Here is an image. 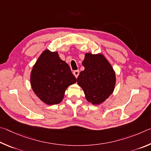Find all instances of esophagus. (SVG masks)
I'll return each mask as SVG.
<instances>
[{
  "label": "esophagus",
  "instance_id": "34e87169",
  "mask_svg": "<svg viewBox=\"0 0 151 151\" xmlns=\"http://www.w3.org/2000/svg\"><path fill=\"white\" fill-rule=\"evenodd\" d=\"M79 74H80V71L79 70H75L73 71V75L75 76V77L77 78L78 77Z\"/></svg>",
  "mask_w": 151,
  "mask_h": 151
}]
</instances>
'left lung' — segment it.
<instances>
[{
	"instance_id": "8db88e82",
	"label": "left lung",
	"mask_w": 151,
	"mask_h": 151,
	"mask_svg": "<svg viewBox=\"0 0 151 151\" xmlns=\"http://www.w3.org/2000/svg\"><path fill=\"white\" fill-rule=\"evenodd\" d=\"M81 71L77 79L88 101L93 105L104 102L112 94L115 85V73L112 66L101 54L87 53Z\"/></svg>"
}]
</instances>
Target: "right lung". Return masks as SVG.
I'll use <instances>...</instances> for the list:
<instances>
[{
  "label": "right lung",
  "instance_id": "1",
  "mask_svg": "<svg viewBox=\"0 0 151 151\" xmlns=\"http://www.w3.org/2000/svg\"><path fill=\"white\" fill-rule=\"evenodd\" d=\"M76 81L68 63L60 59L58 52L48 50L39 57L30 75L34 92L47 105L60 104L65 89Z\"/></svg>",
  "mask_w": 151,
  "mask_h": 151
}]
</instances>
